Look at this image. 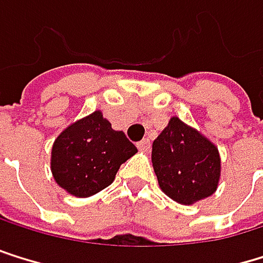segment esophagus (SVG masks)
Instances as JSON below:
<instances>
[{
	"instance_id": "34e87169",
	"label": "esophagus",
	"mask_w": 263,
	"mask_h": 263,
	"mask_svg": "<svg viewBox=\"0 0 263 263\" xmlns=\"http://www.w3.org/2000/svg\"><path fill=\"white\" fill-rule=\"evenodd\" d=\"M137 146H139V149H142V151H149L151 142H149V139H143V140H140V142L137 143Z\"/></svg>"
}]
</instances>
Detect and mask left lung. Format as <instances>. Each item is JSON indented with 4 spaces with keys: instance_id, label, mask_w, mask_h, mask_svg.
Segmentation results:
<instances>
[{
    "instance_id": "left-lung-1",
    "label": "left lung",
    "mask_w": 263,
    "mask_h": 263,
    "mask_svg": "<svg viewBox=\"0 0 263 263\" xmlns=\"http://www.w3.org/2000/svg\"><path fill=\"white\" fill-rule=\"evenodd\" d=\"M151 161L164 193L183 205L211 196L218 187V148L180 118H170L153 142Z\"/></svg>"
}]
</instances>
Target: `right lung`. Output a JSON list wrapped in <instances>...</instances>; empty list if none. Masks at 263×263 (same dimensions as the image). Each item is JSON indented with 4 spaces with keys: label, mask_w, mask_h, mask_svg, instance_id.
<instances>
[{
    "label": "right lung",
    "mask_w": 263,
    "mask_h": 263,
    "mask_svg": "<svg viewBox=\"0 0 263 263\" xmlns=\"http://www.w3.org/2000/svg\"><path fill=\"white\" fill-rule=\"evenodd\" d=\"M136 153L123 130L112 129L96 110L58 136L52 148V174L69 194L88 197L112 184L120 165Z\"/></svg>",
    "instance_id": "right-lung-1"
}]
</instances>
